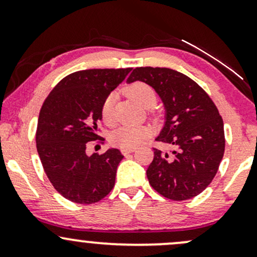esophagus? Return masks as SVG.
Masks as SVG:
<instances>
[{
  "label": "esophagus",
  "instance_id": "obj_1",
  "mask_svg": "<svg viewBox=\"0 0 257 257\" xmlns=\"http://www.w3.org/2000/svg\"><path fill=\"white\" fill-rule=\"evenodd\" d=\"M120 151H122V153L124 156H126V155H129V153H133L135 151V149H122L120 150Z\"/></svg>",
  "mask_w": 257,
  "mask_h": 257
}]
</instances>
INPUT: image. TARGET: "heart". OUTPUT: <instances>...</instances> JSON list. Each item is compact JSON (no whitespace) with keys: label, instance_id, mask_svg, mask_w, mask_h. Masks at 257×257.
Here are the masks:
<instances>
[{"label":"heart","instance_id":"heart-1","mask_svg":"<svg viewBox=\"0 0 257 257\" xmlns=\"http://www.w3.org/2000/svg\"><path fill=\"white\" fill-rule=\"evenodd\" d=\"M125 93L129 98L143 107H151L157 98L155 89L145 82H134L126 87ZM114 100H116V94L111 93L102 102L101 114L106 123H112L113 120ZM147 135H149V128L145 125L124 124L112 132L111 143L113 145L122 147V149H133L143 143Z\"/></svg>","mask_w":257,"mask_h":257}]
</instances>
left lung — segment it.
<instances>
[{"mask_svg": "<svg viewBox=\"0 0 257 257\" xmlns=\"http://www.w3.org/2000/svg\"><path fill=\"white\" fill-rule=\"evenodd\" d=\"M145 82L166 108V123L156 140L175 147L153 149L146 170L150 185L172 200L198 196L210 185L225 152L223 120L210 96L193 79L167 67H137L126 79Z\"/></svg>", "mask_w": 257, "mask_h": 257, "instance_id": "8db88e82", "label": "left lung"}]
</instances>
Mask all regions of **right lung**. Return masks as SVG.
I'll return each mask as SVG.
<instances>
[{"label": "right lung", "instance_id": "add662e5", "mask_svg": "<svg viewBox=\"0 0 257 257\" xmlns=\"http://www.w3.org/2000/svg\"><path fill=\"white\" fill-rule=\"evenodd\" d=\"M131 71L132 67L73 72L53 88L41 107L36 131L41 163L55 190L73 203L93 204L113 188L122 153L110 149L89 157L85 149L99 139L102 102Z\"/></svg>", "mask_w": 257, "mask_h": 257}]
</instances>
